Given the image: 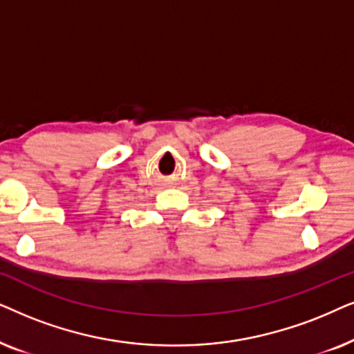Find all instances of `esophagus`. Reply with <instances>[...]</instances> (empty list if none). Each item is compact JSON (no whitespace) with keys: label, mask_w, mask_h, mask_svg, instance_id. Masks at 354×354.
<instances>
[{"label":"esophagus","mask_w":354,"mask_h":354,"mask_svg":"<svg viewBox=\"0 0 354 354\" xmlns=\"http://www.w3.org/2000/svg\"><path fill=\"white\" fill-rule=\"evenodd\" d=\"M167 186H168V187H173L174 183H173V181H167Z\"/></svg>","instance_id":"34e87169"}]
</instances>
